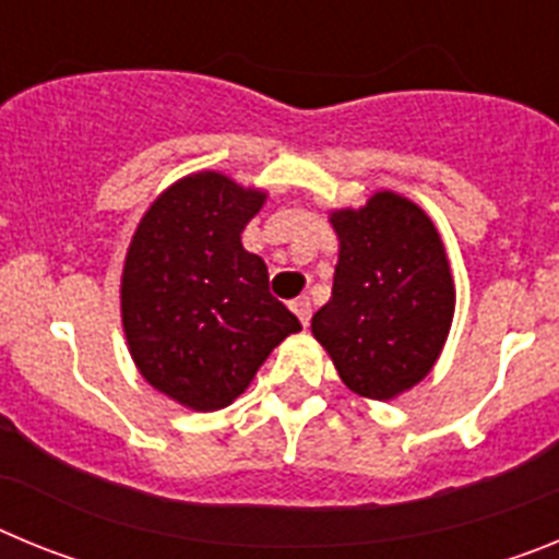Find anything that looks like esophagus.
<instances>
[{
    "mask_svg": "<svg viewBox=\"0 0 559 559\" xmlns=\"http://www.w3.org/2000/svg\"><path fill=\"white\" fill-rule=\"evenodd\" d=\"M290 310H294L296 313V319H299V322H302V328H308L310 324V299H294V302H290Z\"/></svg>",
    "mask_w": 559,
    "mask_h": 559,
    "instance_id": "34e87169",
    "label": "esophagus"
}]
</instances>
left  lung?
I'll return each instance as SVG.
<instances>
[{
	"instance_id": "1",
	"label": "left lung",
	"mask_w": 559,
	"mask_h": 559,
	"mask_svg": "<svg viewBox=\"0 0 559 559\" xmlns=\"http://www.w3.org/2000/svg\"><path fill=\"white\" fill-rule=\"evenodd\" d=\"M330 224L333 296L310 330L349 392L394 400L431 372L451 333L456 285L445 243L426 210L392 190L333 210Z\"/></svg>"
}]
</instances>
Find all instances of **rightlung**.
Returning <instances> with one entry per match:
<instances>
[{"instance_id":"1","label":"right lung","mask_w":559,"mask_h":559,"mask_svg":"<svg viewBox=\"0 0 559 559\" xmlns=\"http://www.w3.org/2000/svg\"><path fill=\"white\" fill-rule=\"evenodd\" d=\"M265 199L218 170L190 173L156 195L128 243V353L156 392L192 412L231 406L271 349L302 330L240 240Z\"/></svg>"}]
</instances>
